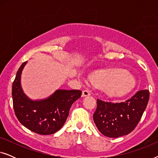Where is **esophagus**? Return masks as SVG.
<instances>
[{"label": "esophagus", "instance_id": "esophagus-1", "mask_svg": "<svg viewBox=\"0 0 158 158\" xmlns=\"http://www.w3.org/2000/svg\"><path fill=\"white\" fill-rule=\"evenodd\" d=\"M89 96H90V92L88 91V90H83V93H82V96H83V97Z\"/></svg>", "mask_w": 158, "mask_h": 158}]
</instances>
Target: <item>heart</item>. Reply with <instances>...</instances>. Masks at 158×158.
Instances as JSON below:
<instances>
[{"label": "heart", "mask_w": 158, "mask_h": 158, "mask_svg": "<svg viewBox=\"0 0 158 158\" xmlns=\"http://www.w3.org/2000/svg\"><path fill=\"white\" fill-rule=\"evenodd\" d=\"M92 84L104 88L111 97H121L131 92L136 87L135 77L122 69H101L93 72L90 75Z\"/></svg>", "instance_id": "heart-1"}]
</instances>
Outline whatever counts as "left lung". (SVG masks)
Instances as JSON below:
<instances>
[{
    "label": "left lung",
    "mask_w": 158,
    "mask_h": 158,
    "mask_svg": "<svg viewBox=\"0 0 158 158\" xmlns=\"http://www.w3.org/2000/svg\"><path fill=\"white\" fill-rule=\"evenodd\" d=\"M149 98V90H142L124 102H108L97 99L94 123L99 131L108 137L128 135L141 119Z\"/></svg>",
    "instance_id": "8db88e82"
}]
</instances>
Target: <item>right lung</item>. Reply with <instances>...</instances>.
<instances>
[{
    "label": "right lung",
    "instance_id": "right-lung-1",
    "mask_svg": "<svg viewBox=\"0 0 158 158\" xmlns=\"http://www.w3.org/2000/svg\"><path fill=\"white\" fill-rule=\"evenodd\" d=\"M27 64L23 62L17 71L12 85L14 109L17 118L26 128L39 135H49L63 127L73 103L81 98L79 90L57 89L43 99L29 98L21 86V74Z\"/></svg>",
    "mask_w": 158,
    "mask_h": 158
}]
</instances>
